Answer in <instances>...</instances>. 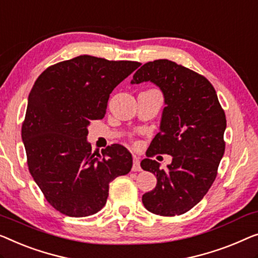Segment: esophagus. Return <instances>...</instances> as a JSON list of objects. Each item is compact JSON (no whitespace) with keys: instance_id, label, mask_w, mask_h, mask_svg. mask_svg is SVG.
Returning <instances> with one entry per match:
<instances>
[{"instance_id":"esophagus-1","label":"esophagus","mask_w":258,"mask_h":258,"mask_svg":"<svg viewBox=\"0 0 258 258\" xmlns=\"http://www.w3.org/2000/svg\"><path fill=\"white\" fill-rule=\"evenodd\" d=\"M133 171H141L142 169H141V165H140V158H138V157H136V156H134V160H133Z\"/></svg>"}]
</instances>
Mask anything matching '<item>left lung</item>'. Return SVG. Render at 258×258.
Instances as JSON below:
<instances>
[{"label": "left lung", "instance_id": "1", "mask_svg": "<svg viewBox=\"0 0 258 258\" xmlns=\"http://www.w3.org/2000/svg\"><path fill=\"white\" fill-rule=\"evenodd\" d=\"M151 81L164 94L159 133L141 162L142 169L154 173L157 185L143 194L149 212L162 216L181 215L193 208L214 182L225 154L226 115L214 87L206 78L177 62L158 59L144 64L134 74L132 84ZM173 156L166 170L150 157Z\"/></svg>", "mask_w": 258, "mask_h": 258}]
</instances>
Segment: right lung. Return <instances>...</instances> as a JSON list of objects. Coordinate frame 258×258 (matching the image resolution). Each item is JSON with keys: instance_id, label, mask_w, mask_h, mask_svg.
I'll use <instances>...</instances> for the list:
<instances>
[{"instance_id": "add662e5", "label": "right lung", "mask_w": 258, "mask_h": 258, "mask_svg": "<svg viewBox=\"0 0 258 258\" xmlns=\"http://www.w3.org/2000/svg\"><path fill=\"white\" fill-rule=\"evenodd\" d=\"M140 65L84 54L47 67L33 85L22 140L33 180L62 214L98 213L109 182L132 170V154L123 145L93 152L87 126L104 117L110 93Z\"/></svg>"}]
</instances>
